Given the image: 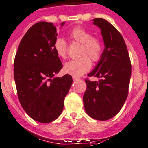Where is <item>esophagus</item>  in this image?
<instances>
[{
  "label": "esophagus",
  "instance_id": "esophagus-1",
  "mask_svg": "<svg viewBox=\"0 0 148 148\" xmlns=\"http://www.w3.org/2000/svg\"><path fill=\"white\" fill-rule=\"evenodd\" d=\"M80 79L79 78V77H73V80H74V82L75 81H78V80H79Z\"/></svg>",
  "mask_w": 148,
  "mask_h": 148
}]
</instances>
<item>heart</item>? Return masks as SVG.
Segmentation results:
<instances>
[{
  "mask_svg": "<svg viewBox=\"0 0 148 148\" xmlns=\"http://www.w3.org/2000/svg\"><path fill=\"white\" fill-rule=\"evenodd\" d=\"M69 36L73 41L82 44L79 59L65 64V73L74 77H80L87 72L92 67V62H97L101 59L104 46L97 37L92 36L90 31L82 27L71 30ZM53 48L56 54L62 59L67 58V44L62 38H57L54 41Z\"/></svg>",
  "mask_w": 148,
  "mask_h": 148,
  "instance_id": "heart-1",
  "label": "heart"
}]
</instances>
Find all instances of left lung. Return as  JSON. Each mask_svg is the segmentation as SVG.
Returning a JSON list of instances; mask_svg holds the SVG:
<instances>
[{"mask_svg": "<svg viewBox=\"0 0 148 148\" xmlns=\"http://www.w3.org/2000/svg\"><path fill=\"white\" fill-rule=\"evenodd\" d=\"M93 23L100 28L104 49L98 64L88 74L100 79H85L83 102L88 115L107 120L120 111L127 97L131 62L125 40L114 26L99 18L93 19Z\"/></svg>", "mask_w": 148, "mask_h": 148, "instance_id": "8db88e82", "label": "left lung"}]
</instances>
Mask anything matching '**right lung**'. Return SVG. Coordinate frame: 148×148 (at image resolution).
<instances>
[{
    "mask_svg": "<svg viewBox=\"0 0 148 148\" xmlns=\"http://www.w3.org/2000/svg\"><path fill=\"white\" fill-rule=\"evenodd\" d=\"M56 36L52 23L33 25L21 41L14 60V79L21 104L33 120L41 123L59 117L73 82L69 74L54 77L62 68L53 48Z\"/></svg>",
    "mask_w": 148,
    "mask_h": 148,
    "instance_id": "obj_1",
    "label": "right lung"
}]
</instances>
